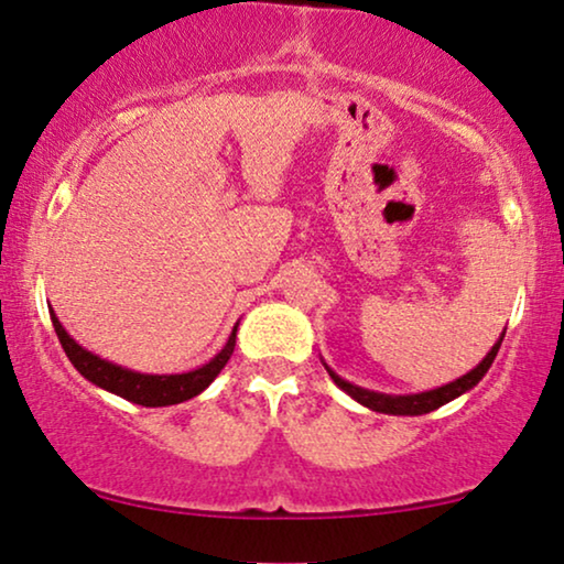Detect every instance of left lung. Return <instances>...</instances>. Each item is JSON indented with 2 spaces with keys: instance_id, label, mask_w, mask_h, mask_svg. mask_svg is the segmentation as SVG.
<instances>
[{
  "instance_id": "left-lung-1",
  "label": "left lung",
  "mask_w": 564,
  "mask_h": 564,
  "mask_svg": "<svg viewBox=\"0 0 564 564\" xmlns=\"http://www.w3.org/2000/svg\"><path fill=\"white\" fill-rule=\"evenodd\" d=\"M503 336H506V330L500 334L498 341L492 344V349L485 354V359L480 361V365H477L475 369H469L467 375H462L459 380L446 382V384H442V388H434V390H426V392H415V395H388V392L359 388V384H351L349 380H344V377H338L334 369L326 365V361H323V367H326L330 380H334L338 388L346 392V395H351L354 400H357V403L369 408V411L388 413V415H423V413H431V411H436V408L446 405L454 398L465 395L467 390H473L475 384L480 382L485 375H488L492 359H496L500 344H503Z\"/></svg>"
}]
</instances>
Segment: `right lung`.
<instances>
[{"instance_id":"right-lung-1","label":"right lung","mask_w":564,"mask_h":564,"mask_svg":"<svg viewBox=\"0 0 564 564\" xmlns=\"http://www.w3.org/2000/svg\"><path fill=\"white\" fill-rule=\"evenodd\" d=\"M51 321H53V328H56L61 346H64L68 361L76 367V372L87 377V380L91 384H97V388H102L107 392H112V395H120L130 400V403L145 405V408L176 405L199 395V392H203L207 384L220 375V369L228 365L230 354H234L236 330H238V323H236L226 346H223V349L215 354L207 365L192 369V372L145 375V372H135V369L115 365V361H107L76 344L74 338L66 334V328L61 326V321L56 318V313H53V307H51Z\"/></svg>"}]
</instances>
